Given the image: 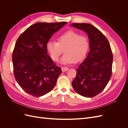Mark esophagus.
I'll return each instance as SVG.
<instances>
[{
	"label": "esophagus",
	"mask_w": 128,
	"mask_h": 128,
	"mask_svg": "<svg viewBox=\"0 0 128 128\" xmlns=\"http://www.w3.org/2000/svg\"><path fill=\"white\" fill-rule=\"evenodd\" d=\"M69 69V68L68 67H62L61 68V70L63 72H66V71H67Z\"/></svg>",
	"instance_id": "obj_1"
}]
</instances>
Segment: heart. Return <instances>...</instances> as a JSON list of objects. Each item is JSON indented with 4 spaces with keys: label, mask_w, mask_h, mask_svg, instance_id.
Listing matches in <instances>:
<instances>
[{
    "label": "heart",
    "mask_w": 128,
    "mask_h": 128,
    "mask_svg": "<svg viewBox=\"0 0 128 128\" xmlns=\"http://www.w3.org/2000/svg\"><path fill=\"white\" fill-rule=\"evenodd\" d=\"M89 48L88 38L73 30H69L61 34L57 38V42L49 41L46 49L52 59L59 60L63 53L64 54L61 59L62 64L77 63L86 58Z\"/></svg>",
    "instance_id": "b5f03b06"
}]
</instances>
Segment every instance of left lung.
<instances>
[{
	"label": "left lung",
	"mask_w": 128,
	"mask_h": 128,
	"mask_svg": "<svg viewBox=\"0 0 128 128\" xmlns=\"http://www.w3.org/2000/svg\"><path fill=\"white\" fill-rule=\"evenodd\" d=\"M71 26L88 34L90 49L76 69L72 86L80 95L94 97L104 90L111 77L113 56L110 46L106 37L94 26L76 23Z\"/></svg>",
	"instance_id": "obj_1"
}]
</instances>
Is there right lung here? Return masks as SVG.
Here are the masks:
<instances>
[{
	"label": "right lung",
	"instance_id": "add662e5",
	"mask_svg": "<svg viewBox=\"0 0 128 128\" xmlns=\"http://www.w3.org/2000/svg\"><path fill=\"white\" fill-rule=\"evenodd\" d=\"M66 24L38 22L18 38L12 55L14 74L27 94L40 97L54 88L62 71L47 54L46 44L53 34Z\"/></svg>",
	"mask_w": 128,
	"mask_h": 128
}]
</instances>
